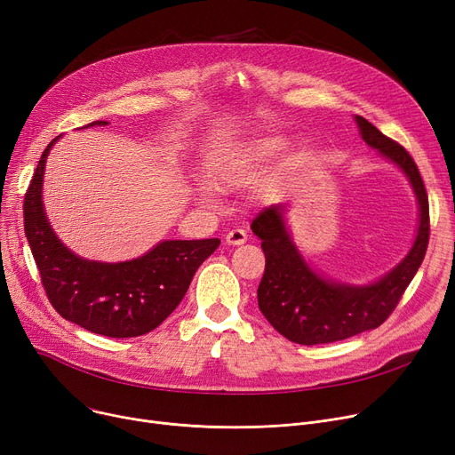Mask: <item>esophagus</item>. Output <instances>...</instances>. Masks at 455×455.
<instances>
[{
	"label": "esophagus",
	"mask_w": 455,
	"mask_h": 455,
	"mask_svg": "<svg viewBox=\"0 0 455 455\" xmlns=\"http://www.w3.org/2000/svg\"><path fill=\"white\" fill-rule=\"evenodd\" d=\"M247 242V232L243 228H234L227 234V243L228 245H242Z\"/></svg>",
	"instance_id": "esophagus-1"
}]
</instances>
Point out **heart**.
<instances>
[{
	"label": "heart",
	"mask_w": 455,
	"mask_h": 455,
	"mask_svg": "<svg viewBox=\"0 0 455 455\" xmlns=\"http://www.w3.org/2000/svg\"><path fill=\"white\" fill-rule=\"evenodd\" d=\"M283 149L282 138H261L254 140L245 148L230 151L227 155H220L210 167V179L220 188H235L243 184L247 173L256 162H264L276 156ZM204 201H212V194L208 189H201Z\"/></svg>",
	"instance_id": "obj_1"
}]
</instances>
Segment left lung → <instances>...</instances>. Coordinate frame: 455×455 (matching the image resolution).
Here are the masks:
<instances>
[{"mask_svg": "<svg viewBox=\"0 0 455 455\" xmlns=\"http://www.w3.org/2000/svg\"><path fill=\"white\" fill-rule=\"evenodd\" d=\"M355 124L365 143L395 162L410 179L420 212L417 237L408 256L391 273L369 285H348L326 280L306 264L285 230L282 204L261 210L251 225L266 254L258 306L276 331L299 345L333 343L378 328L393 314L427 249L429 206L415 160L365 117L355 116Z\"/></svg>", "mask_w": 455, "mask_h": 455, "instance_id": "8db88e82", "label": "left lung"}]
</instances>
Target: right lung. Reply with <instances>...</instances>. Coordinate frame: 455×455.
Listing matches in <instances>:
<instances>
[{
	"mask_svg": "<svg viewBox=\"0 0 455 455\" xmlns=\"http://www.w3.org/2000/svg\"><path fill=\"white\" fill-rule=\"evenodd\" d=\"M107 125L92 122L84 127ZM60 138V136H59ZM52 140L23 199V228L52 306L66 319L107 338H138L170 317L203 261L220 247L210 240L162 242L119 264L79 258L60 243L42 204V179Z\"/></svg>",
	"mask_w": 455,
	"mask_h": 455,
	"instance_id": "1",
	"label": "right lung"
}]
</instances>
